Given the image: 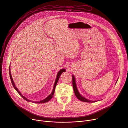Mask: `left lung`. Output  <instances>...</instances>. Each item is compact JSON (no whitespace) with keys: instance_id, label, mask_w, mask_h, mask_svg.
Here are the masks:
<instances>
[{"instance_id":"left-lung-1","label":"left lung","mask_w":128,"mask_h":128,"mask_svg":"<svg viewBox=\"0 0 128 128\" xmlns=\"http://www.w3.org/2000/svg\"><path fill=\"white\" fill-rule=\"evenodd\" d=\"M75 78L74 77V75H72V84H73V90H74V92L75 93V94L76 95V96L77 97V98H78V100L84 102H95L96 101H92L90 100H89L86 99V98H84V97H83L82 96L80 93L78 92L77 88L76 86V82H75Z\"/></svg>"}]
</instances>
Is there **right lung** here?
Listing matches in <instances>:
<instances>
[{
    "instance_id": "1",
    "label": "right lung",
    "mask_w": 128,
    "mask_h": 128,
    "mask_svg": "<svg viewBox=\"0 0 128 128\" xmlns=\"http://www.w3.org/2000/svg\"><path fill=\"white\" fill-rule=\"evenodd\" d=\"M64 72H66V70L64 69H64H61L60 71H59L57 74V77H56V80H55V83H54V87H53V90L51 93V94H50V95L48 96L44 100H42L41 101H39V102H34V101H32V100H29L28 99H27L24 96L22 93L20 92V91H19L18 90V89H17V88L15 86V84L13 80V79H12V76H11V70H10V67H9V74H10V79H11V82H12V84L13 86V87L14 88V89L16 90V91L18 93V94L20 95L24 99V100H26V101L27 102H34V103H36V104H42V103H45V102H48L50 100H51V98H52L54 94V92H55V87L56 86V84H57V82L59 80V79H60V77L61 75V74H62V73Z\"/></svg>"
}]
</instances>
